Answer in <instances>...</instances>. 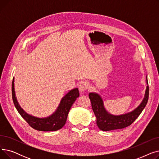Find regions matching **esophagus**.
Returning a JSON list of instances; mask_svg holds the SVG:
<instances>
[{
  "label": "esophagus",
  "mask_w": 159,
  "mask_h": 159,
  "mask_svg": "<svg viewBox=\"0 0 159 159\" xmlns=\"http://www.w3.org/2000/svg\"><path fill=\"white\" fill-rule=\"evenodd\" d=\"M88 86H89V84L88 83V82L82 81L79 84V89L80 92H83V91H84L88 88Z\"/></svg>",
  "instance_id": "obj_1"
}]
</instances>
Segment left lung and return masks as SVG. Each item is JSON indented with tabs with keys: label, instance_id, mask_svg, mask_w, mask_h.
<instances>
[{
	"label": "left lung",
	"instance_id": "8db88e82",
	"mask_svg": "<svg viewBox=\"0 0 159 159\" xmlns=\"http://www.w3.org/2000/svg\"><path fill=\"white\" fill-rule=\"evenodd\" d=\"M147 84L148 79L146 77ZM89 98L93 111L97 118V125L100 129L107 131L128 127L134 122L143 111L149 98V86H147L144 98L141 104L133 111L120 115H113L108 113L104 107L102 99L98 94L89 93Z\"/></svg>",
	"mask_w": 159,
	"mask_h": 159
}]
</instances>
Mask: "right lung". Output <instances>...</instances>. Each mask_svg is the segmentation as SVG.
Segmentation results:
<instances>
[{"mask_svg":"<svg viewBox=\"0 0 159 159\" xmlns=\"http://www.w3.org/2000/svg\"><path fill=\"white\" fill-rule=\"evenodd\" d=\"M11 89L14 105L22 117L28 122L31 128L36 130L43 131H53L61 129L66 124L71 106L77 98L79 97L78 88H75L71 90L62 98L59 106L53 114L48 117L40 119L28 115L20 107L15 97L14 78L12 81Z\"/></svg>","mask_w":159,"mask_h":159,"instance_id":"add662e5","label":"right lung"}]
</instances>
